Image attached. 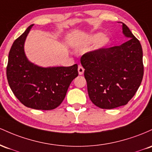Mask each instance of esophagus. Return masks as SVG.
I'll list each match as a JSON object with an SVG mask.
<instances>
[{
    "label": "esophagus",
    "instance_id": "1",
    "mask_svg": "<svg viewBox=\"0 0 152 152\" xmlns=\"http://www.w3.org/2000/svg\"><path fill=\"white\" fill-rule=\"evenodd\" d=\"M84 68H83V67H82V66H80V65H79L78 66V72H79V75H83V72H84Z\"/></svg>",
    "mask_w": 152,
    "mask_h": 152
}]
</instances>
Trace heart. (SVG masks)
<instances>
[{
    "instance_id": "obj_1",
    "label": "heart",
    "mask_w": 152,
    "mask_h": 152,
    "mask_svg": "<svg viewBox=\"0 0 152 152\" xmlns=\"http://www.w3.org/2000/svg\"><path fill=\"white\" fill-rule=\"evenodd\" d=\"M94 43V49L99 50L107 47L110 43V39L107 36L103 35L101 33H96L88 36L85 42V44H92Z\"/></svg>"
}]
</instances>
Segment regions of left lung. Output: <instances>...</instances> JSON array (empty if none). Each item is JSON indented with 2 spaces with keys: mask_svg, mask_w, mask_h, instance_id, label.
<instances>
[{
  "mask_svg": "<svg viewBox=\"0 0 152 152\" xmlns=\"http://www.w3.org/2000/svg\"><path fill=\"white\" fill-rule=\"evenodd\" d=\"M129 40L121 45L87 52L82 56L89 98L103 109L125 105L139 89L144 75L139 41L122 23Z\"/></svg>",
  "mask_w": 152,
  "mask_h": 152,
  "instance_id": "8db88e82",
  "label": "left lung"
}]
</instances>
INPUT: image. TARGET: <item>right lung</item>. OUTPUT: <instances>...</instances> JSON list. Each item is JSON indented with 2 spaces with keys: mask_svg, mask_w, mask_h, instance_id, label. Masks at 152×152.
<instances>
[{
  "mask_svg": "<svg viewBox=\"0 0 152 152\" xmlns=\"http://www.w3.org/2000/svg\"><path fill=\"white\" fill-rule=\"evenodd\" d=\"M32 26L13 42L6 76L13 94L23 105L37 110H52L62 103L72 81L77 77V64L45 68L29 62L24 52V42Z\"/></svg>",
  "mask_w": 152,
  "mask_h": 152,
  "instance_id": "obj_1",
  "label": "right lung"
}]
</instances>
